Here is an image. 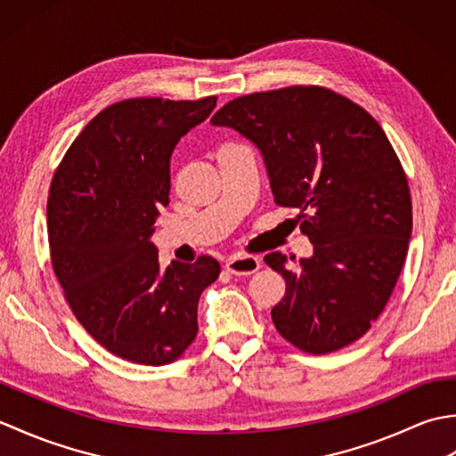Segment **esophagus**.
Instances as JSON below:
<instances>
[{"mask_svg": "<svg viewBox=\"0 0 456 456\" xmlns=\"http://www.w3.org/2000/svg\"><path fill=\"white\" fill-rule=\"evenodd\" d=\"M260 268V260L256 256H233L225 263V270L235 276L255 274Z\"/></svg>", "mask_w": 456, "mask_h": 456, "instance_id": "esophagus-1", "label": "esophagus"}]
</instances>
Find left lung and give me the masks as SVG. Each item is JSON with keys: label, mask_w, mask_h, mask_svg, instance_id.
<instances>
[{"label": "left lung", "mask_w": 456, "mask_h": 456, "mask_svg": "<svg viewBox=\"0 0 456 456\" xmlns=\"http://www.w3.org/2000/svg\"><path fill=\"white\" fill-rule=\"evenodd\" d=\"M211 123L260 151L274 201L299 209L314 245L292 270L282 253L265 256L286 280L278 333L312 354L361 338L388 304L411 237L408 180L380 125L319 86L243 95Z\"/></svg>", "instance_id": "obj_1"}]
</instances>
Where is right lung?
<instances>
[{"label": "right lung", "mask_w": 456, "mask_h": 456, "mask_svg": "<svg viewBox=\"0 0 456 456\" xmlns=\"http://www.w3.org/2000/svg\"><path fill=\"white\" fill-rule=\"evenodd\" d=\"M217 98H134L86 125L58 167L46 203L54 274L76 319L125 361L160 366L198 335V302L216 258L162 268L151 243L170 201V157Z\"/></svg>", "instance_id": "right-lung-1"}]
</instances>
